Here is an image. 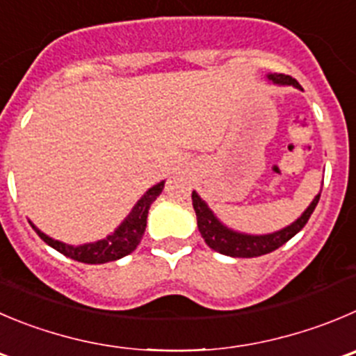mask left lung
Returning a JSON list of instances; mask_svg holds the SVG:
<instances>
[{"label": "left lung", "instance_id": "left-lung-1", "mask_svg": "<svg viewBox=\"0 0 356 356\" xmlns=\"http://www.w3.org/2000/svg\"><path fill=\"white\" fill-rule=\"evenodd\" d=\"M266 79L269 82H273L274 86H290L302 90L299 82L296 79H292V76H289V74L270 73L267 74ZM318 201H320V192L314 195L311 204L304 209L302 215L296 222L283 227L280 231L269 232V234H248V232H239L236 229L227 227L213 213L208 202L204 199H201V195L195 191L192 192V206H194L195 216H197L199 232L204 238L206 245L211 250H215V252L222 253V255L234 257V259H252V257L266 255V253L274 252V250H277L282 245H285L297 232L302 231V227L307 223L311 213L316 208Z\"/></svg>", "mask_w": 356, "mask_h": 356}]
</instances>
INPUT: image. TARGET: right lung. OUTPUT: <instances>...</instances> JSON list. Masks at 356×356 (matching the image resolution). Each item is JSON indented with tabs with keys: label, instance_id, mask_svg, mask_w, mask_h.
I'll return each mask as SVG.
<instances>
[{
	"label": "right lung",
	"instance_id": "right-lung-1",
	"mask_svg": "<svg viewBox=\"0 0 356 356\" xmlns=\"http://www.w3.org/2000/svg\"><path fill=\"white\" fill-rule=\"evenodd\" d=\"M165 181H159L154 187L148 188L140 199H138L136 204L133 206L131 213L122 220L120 225L115 229L111 234H108L106 238L97 239L92 243H83V245H67V243L57 241V239L50 238L45 232H42L38 227L33 222L31 227L36 231V234L43 239L49 246H52L54 250H57L63 255L70 257V259L76 260V262L83 264H106L113 262V260L122 259V257L129 255L136 250V246L140 245L141 238L145 234V229H147V216L148 209H150L152 202L161 195L162 188H164Z\"/></svg>",
	"mask_w": 356,
	"mask_h": 356
}]
</instances>
